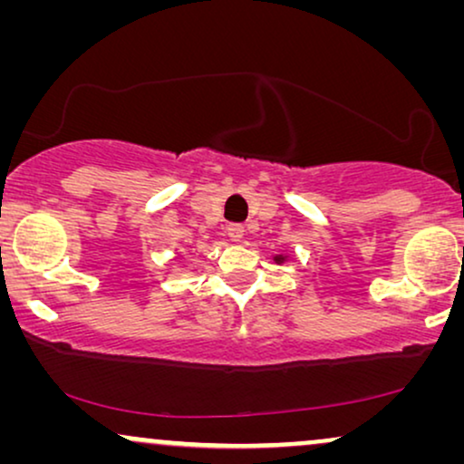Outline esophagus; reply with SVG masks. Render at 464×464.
Returning <instances> with one entry per match:
<instances>
[{
  "instance_id": "34e87169",
  "label": "esophagus",
  "mask_w": 464,
  "mask_h": 464,
  "mask_svg": "<svg viewBox=\"0 0 464 464\" xmlns=\"http://www.w3.org/2000/svg\"><path fill=\"white\" fill-rule=\"evenodd\" d=\"M226 234H227V238L234 240V243H238V240L245 237V227L240 224H230L226 227Z\"/></svg>"
}]
</instances>
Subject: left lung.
<instances>
[{"instance_id":"1","label":"left lung","mask_w":464,"mask_h":464,"mask_svg":"<svg viewBox=\"0 0 464 464\" xmlns=\"http://www.w3.org/2000/svg\"><path fill=\"white\" fill-rule=\"evenodd\" d=\"M275 262L276 264H283L285 262V256H275Z\"/></svg>"}]
</instances>
